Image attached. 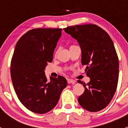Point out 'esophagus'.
Wrapping results in <instances>:
<instances>
[{"label": "esophagus", "instance_id": "34e87169", "mask_svg": "<svg viewBox=\"0 0 128 128\" xmlns=\"http://www.w3.org/2000/svg\"><path fill=\"white\" fill-rule=\"evenodd\" d=\"M68 84H74L76 83V81L74 80L71 79V78H68Z\"/></svg>", "mask_w": 128, "mask_h": 128}]
</instances>
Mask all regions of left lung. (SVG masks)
<instances>
[{
  "label": "left lung",
  "mask_w": 128,
  "mask_h": 128,
  "mask_svg": "<svg viewBox=\"0 0 128 128\" xmlns=\"http://www.w3.org/2000/svg\"><path fill=\"white\" fill-rule=\"evenodd\" d=\"M78 41L82 51V64L90 82L80 80L85 91L78 98L80 105L86 110L96 112L105 108L117 88L119 74L118 57L109 34L96 24L70 26L64 28Z\"/></svg>",
  "instance_id": "8db88e82"
}]
</instances>
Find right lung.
I'll list each match as a JSON object with an SVG mask.
<instances>
[{
    "label": "right lung",
    "mask_w": 128,
    "mask_h": 128,
    "mask_svg": "<svg viewBox=\"0 0 128 128\" xmlns=\"http://www.w3.org/2000/svg\"><path fill=\"white\" fill-rule=\"evenodd\" d=\"M61 28H36L18 41L10 64L13 86L19 100L31 112L44 114L58 104L67 86L65 77L46 78L44 69L51 62Z\"/></svg>",
    "instance_id": "obj_1"
}]
</instances>
